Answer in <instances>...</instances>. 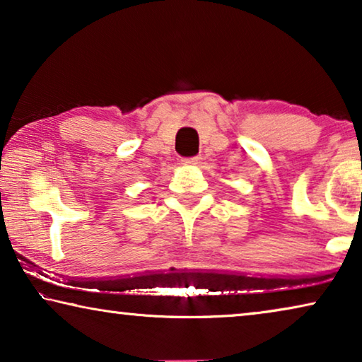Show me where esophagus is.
Returning a JSON list of instances; mask_svg holds the SVG:
<instances>
[{
    "label": "esophagus",
    "instance_id": "1",
    "mask_svg": "<svg viewBox=\"0 0 362 362\" xmlns=\"http://www.w3.org/2000/svg\"><path fill=\"white\" fill-rule=\"evenodd\" d=\"M203 158L202 156H195V158H187V159H182V163L185 165H199L202 164Z\"/></svg>",
    "mask_w": 362,
    "mask_h": 362
}]
</instances>
